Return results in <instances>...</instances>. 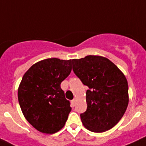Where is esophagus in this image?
<instances>
[{"instance_id":"34e87169","label":"esophagus","mask_w":146,"mask_h":146,"mask_svg":"<svg viewBox=\"0 0 146 146\" xmlns=\"http://www.w3.org/2000/svg\"><path fill=\"white\" fill-rule=\"evenodd\" d=\"M75 103H76V99H74L73 100H72V107H74L75 105Z\"/></svg>"}]
</instances>
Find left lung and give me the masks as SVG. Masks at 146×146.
Wrapping results in <instances>:
<instances>
[{
    "mask_svg": "<svg viewBox=\"0 0 146 146\" xmlns=\"http://www.w3.org/2000/svg\"><path fill=\"white\" fill-rule=\"evenodd\" d=\"M74 74L85 86L87 110L80 114L87 129L103 132L118 123L129 103L128 82L124 74L109 59L88 55L73 59Z\"/></svg>",
    "mask_w": 146,
    "mask_h": 146,
    "instance_id": "left-lung-1",
    "label": "left lung"
}]
</instances>
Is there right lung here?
Instances as JSON below:
<instances>
[{
	"mask_svg": "<svg viewBox=\"0 0 146 146\" xmlns=\"http://www.w3.org/2000/svg\"><path fill=\"white\" fill-rule=\"evenodd\" d=\"M72 60L47 58L33 64L23 75L18 101L27 121L42 133L61 129L72 110L60 83L70 74Z\"/></svg>",
	"mask_w": 146,
	"mask_h": 146,
	"instance_id": "add662e5",
	"label": "right lung"
}]
</instances>
